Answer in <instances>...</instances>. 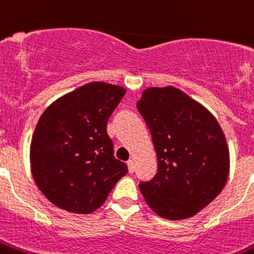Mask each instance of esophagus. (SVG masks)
I'll list each match as a JSON object with an SVG mask.
<instances>
[{
    "label": "esophagus",
    "instance_id": "obj_1",
    "mask_svg": "<svg viewBox=\"0 0 254 254\" xmlns=\"http://www.w3.org/2000/svg\"><path fill=\"white\" fill-rule=\"evenodd\" d=\"M127 170H129V172L132 174V172H134V161L133 158H130L129 161H127Z\"/></svg>",
    "mask_w": 254,
    "mask_h": 254
}]
</instances>
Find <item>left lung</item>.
I'll return each mask as SVG.
<instances>
[{"label":"left lung","instance_id":"obj_1","mask_svg":"<svg viewBox=\"0 0 254 254\" xmlns=\"http://www.w3.org/2000/svg\"><path fill=\"white\" fill-rule=\"evenodd\" d=\"M137 110L149 127L158 160L156 177L139 185L141 194L161 218H190L227 184L225 134L204 105L172 86L143 90Z\"/></svg>","mask_w":254,"mask_h":254}]
</instances>
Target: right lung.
Instances as JSON below:
<instances>
[{"mask_svg": "<svg viewBox=\"0 0 254 254\" xmlns=\"http://www.w3.org/2000/svg\"><path fill=\"white\" fill-rule=\"evenodd\" d=\"M125 93L118 84L91 82L57 98L41 114L30 141V171L54 206L93 213L127 174L107 133L108 118Z\"/></svg>", "mask_w": 254, "mask_h": 254, "instance_id": "right-lung-1", "label": "right lung"}]
</instances>
